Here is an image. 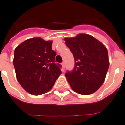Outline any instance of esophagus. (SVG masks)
<instances>
[{"instance_id": "obj_1", "label": "esophagus", "mask_w": 125, "mask_h": 125, "mask_svg": "<svg viewBox=\"0 0 125 125\" xmlns=\"http://www.w3.org/2000/svg\"><path fill=\"white\" fill-rule=\"evenodd\" d=\"M61 65H62V68H65V62H62V64H61Z\"/></svg>"}]
</instances>
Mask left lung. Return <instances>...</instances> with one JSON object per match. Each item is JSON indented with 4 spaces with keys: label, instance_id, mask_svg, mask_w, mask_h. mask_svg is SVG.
<instances>
[{
    "label": "left lung",
    "instance_id": "8db88e82",
    "mask_svg": "<svg viewBox=\"0 0 125 125\" xmlns=\"http://www.w3.org/2000/svg\"><path fill=\"white\" fill-rule=\"evenodd\" d=\"M64 40L75 60L74 69L65 74L70 87L83 95L96 92L104 82L109 67L106 47L88 34Z\"/></svg>",
    "mask_w": 125,
    "mask_h": 125
}]
</instances>
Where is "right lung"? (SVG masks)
Wrapping results in <instances>:
<instances>
[{
    "label": "right lung",
    "mask_w": 125,
    "mask_h": 125,
    "mask_svg": "<svg viewBox=\"0 0 125 125\" xmlns=\"http://www.w3.org/2000/svg\"><path fill=\"white\" fill-rule=\"evenodd\" d=\"M53 42L41 37L28 39L14 50L13 64L19 83L28 93L40 95L49 92L61 74L55 63Z\"/></svg>",
    "instance_id": "add662e5"
}]
</instances>
